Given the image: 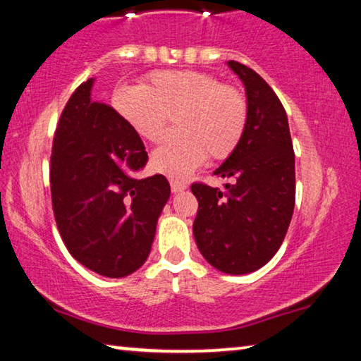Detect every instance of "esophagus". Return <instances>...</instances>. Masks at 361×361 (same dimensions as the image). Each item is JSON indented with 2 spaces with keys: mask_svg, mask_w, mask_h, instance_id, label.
Returning a JSON list of instances; mask_svg holds the SVG:
<instances>
[{
  "mask_svg": "<svg viewBox=\"0 0 361 361\" xmlns=\"http://www.w3.org/2000/svg\"><path fill=\"white\" fill-rule=\"evenodd\" d=\"M170 188L173 192H180V191H185L188 185L183 181H178V180H170Z\"/></svg>",
  "mask_w": 361,
  "mask_h": 361,
  "instance_id": "obj_1",
  "label": "esophagus"
}]
</instances>
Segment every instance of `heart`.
<instances>
[{
	"mask_svg": "<svg viewBox=\"0 0 361 361\" xmlns=\"http://www.w3.org/2000/svg\"><path fill=\"white\" fill-rule=\"evenodd\" d=\"M113 106L139 137L155 142L169 118L176 131L154 150L150 162L160 173L183 180L197 166L224 160L238 149L248 125V102L240 89L220 84L195 69L154 71L142 85H121Z\"/></svg>",
	"mask_w": 361,
	"mask_h": 361,
	"instance_id": "b5f03b06",
	"label": "heart"
}]
</instances>
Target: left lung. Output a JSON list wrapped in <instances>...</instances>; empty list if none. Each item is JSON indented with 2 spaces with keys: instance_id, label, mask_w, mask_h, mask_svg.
Segmentation results:
<instances>
[{
  "instance_id": "1",
  "label": "left lung",
  "mask_w": 361,
  "mask_h": 361,
  "mask_svg": "<svg viewBox=\"0 0 361 361\" xmlns=\"http://www.w3.org/2000/svg\"><path fill=\"white\" fill-rule=\"evenodd\" d=\"M241 79L248 125L238 149L214 171L233 183L225 191L191 186L199 207L192 233L199 251L220 272H255L281 248L295 207V154L287 113L256 71L227 61Z\"/></svg>"
}]
</instances>
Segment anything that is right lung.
Listing matches in <instances>:
<instances>
[{
    "label": "right lung",
    "mask_w": 361,
    "mask_h": 361,
    "mask_svg": "<svg viewBox=\"0 0 361 361\" xmlns=\"http://www.w3.org/2000/svg\"><path fill=\"white\" fill-rule=\"evenodd\" d=\"M92 85L94 78L79 85L58 123L51 202L74 259L120 279L146 262L170 185L162 175L139 178L146 147L115 109L92 102Z\"/></svg>",
    "instance_id": "right-lung-1"
}]
</instances>
